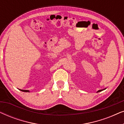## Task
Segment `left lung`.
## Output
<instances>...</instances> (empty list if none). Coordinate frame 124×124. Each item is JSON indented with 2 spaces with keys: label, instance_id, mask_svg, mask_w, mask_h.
<instances>
[{
  "label": "left lung",
  "instance_id": "1",
  "mask_svg": "<svg viewBox=\"0 0 124 124\" xmlns=\"http://www.w3.org/2000/svg\"><path fill=\"white\" fill-rule=\"evenodd\" d=\"M103 90H99V91H98V92H100V91H103Z\"/></svg>",
  "mask_w": 124,
  "mask_h": 124
}]
</instances>
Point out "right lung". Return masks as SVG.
Listing matches in <instances>:
<instances>
[{"label": "right lung", "mask_w": 124, "mask_h": 124, "mask_svg": "<svg viewBox=\"0 0 124 124\" xmlns=\"http://www.w3.org/2000/svg\"><path fill=\"white\" fill-rule=\"evenodd\" d=\"M20 90L22 91H23V92H29V90Z\"/></svg>", "instance_id": "1"}]
</instances>
